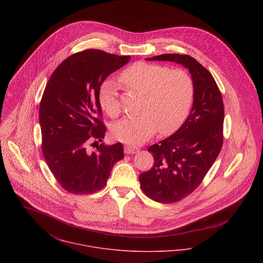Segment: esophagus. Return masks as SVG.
Returning a JSON list of instances; mask_svg holds the SVG:
<instances>
[{"mask_svg":"<svg viewBox=\"0 0 263 263\" xmlns=\"http://www.w3.org/2000/svg\"><path fill=\"white\" fill-rule=\"evenodd\" d=\"M139 152V149L136 147H132V146H125L124 147V153L125 154H136Z\"/></svg>","mask_w":263,"mask_h":263,"instance_id":"obj_1","label":"esophagus"}]
</instances>
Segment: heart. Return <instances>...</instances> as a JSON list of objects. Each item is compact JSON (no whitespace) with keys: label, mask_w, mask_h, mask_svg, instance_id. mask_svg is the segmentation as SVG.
Instances as JSON below:
<instances>
[{"label":"heart","mask_w":263,"mask_h":263,"mask_svg":"<svg viewBox=\"0 0 263 263\" xmlns=\"http://www.w3.org/2000/svg\"><path fill=\"white\" fill-rule=\"evenodd\" d=\"M120 81L128 90L144 95V100L141 106L143 114L123 118L113 125L112 136L116 140L140 145L150 139L158 128L165 135L174 133L187 117L194 84L186 71L139 62L121 73ZM99 103L111 117L120 113L121 105L112 81L101 86Z\"/></svg>","instance_id":"1"}]
</instances>
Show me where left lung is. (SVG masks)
Listing matches in <instances>:
<instances>
[{"label":"left lung","instance_id":"obj_1","mask_svg":"<svg viewBox=\"0 0 263 263\" xmlns=\"http://www.w3.org/2000/svg\"><path fill=\"white\" fill-rule=\"evenodd\" d=\"M147 61L173 62L187 69L194 84L193 103L183 124L148 151L154 166L140 175L151 199L171 203L189 195L202 181L223 145L224 104L211 73L187 54L166 53Z\"/></svg>","mask_w":263,"mask_h":263}]
</instances>
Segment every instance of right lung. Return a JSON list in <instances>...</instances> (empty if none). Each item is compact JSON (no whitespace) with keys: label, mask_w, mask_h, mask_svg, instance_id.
<instances>
[{"label":"right lung","mask_w":263,"mask_h":263,"mask_svg":"<svg viewBox=\"0 0 263 263\" xmlns=\"http://www.w3.org/2000/svg\"><path fill=\"white\" fill-rule=\"evenodd\" d=\"M130 60L99 49H87L66 59L50 76L44 89L39 123L43 157L62 187L74 194H88L104 187L114 164L123 158L121 143L96 152L89 142H102L106 127L99 91L105 79Z\"/></svg>","instance_id":"obj_1"}]
</instances>
